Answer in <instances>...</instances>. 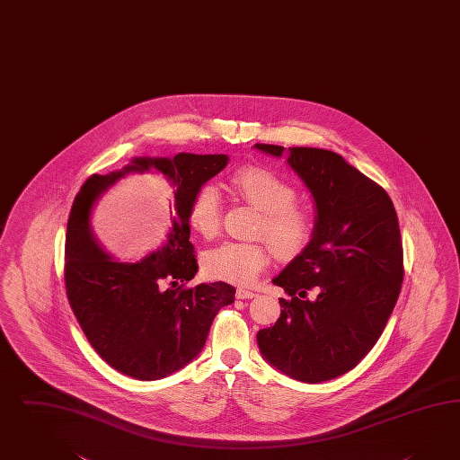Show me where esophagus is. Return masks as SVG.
Masks as SVG:
<instances>
[{
    "label": "esophagus",
    "instance_id": "1",
    "mask_svg": "<svg viewBox=\"0 0 460 460\" xmlns=\"http://www.w3.org/2000/svg\"><path fill=\"white\" fill-rule=\"evenodd\" d=\"M256 296V293H252V291H249V289H243V288H239L236 291V298L237 299H251Z\"/></svg>",
    "mask_w": 460,
    "mask_h": 460
}]
</instances>
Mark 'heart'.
<instances>
[{
    "label": "heart",
    "instance_id": "heart-1",
    "mask_svg": "<svg viewBox=\"0 0 460 460\" xmlns=\"http://www.w3.org/2000/svg\"><path fill=\"white\" fill-rule=\"evenodd\" d=\"M229 190L261 211L256 234L264 237L281 261L301 256L314 236L310 212L296 204V189L279 175L256 165H241L229 175ZM223 200L214 186H202L189 208V223L200 236L211 239L219 233ZM270 246L262 241H226L204 254L202 271L216 281L248 285L270 261Z\"/></svg>",
    "mask_w": 460,
    "mask_h": 460
}]
</instances>
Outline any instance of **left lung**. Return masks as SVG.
<instances>
[{"instance_id": "left-lung-1", "label": "left lung", "mask_w": 460, "mask_h": 460, "mask_svg": "<svg viewBox=\"0 0 460 460\" xmlns=\"http://www.w3.org/2000/svg\"><path fill=\"white\" fill-rule=\"evenodd\" d=\"M254 147L276 157L285 150ZM288 164L316 202L314 236L274 278L289 298H279L281 314L258 332V345L279 372L320 384L355 368L384 333L402 289L403 248L385 189L341 155L289 147Z\"/></svg>"}]
</instances>
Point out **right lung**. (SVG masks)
Instances as JSON below:
<instances>
[{"mask_svg":"<svg viewBox=\"0 0 460 460\" xmlns=\"http://www.w3.org/2000/svg\"><path fill=\"white\" fill-rule=\"evenodd\" d=\"M227 159L184 152L172 161L140 157L120 172L90 175L75 196L65 241L66 298L90 345L117 372L159 380L181 370L204 347L216 314L234 301L236 289L223 281L186 286L198 273L189 208ZM150 168L173 186L168 241L142 262H115L91 234L89 212L115 180Z\"/></svg>","mask_w":460,"mask_h":460,"instance_id":"obj_1","label":"right lung"}]
</instances>
